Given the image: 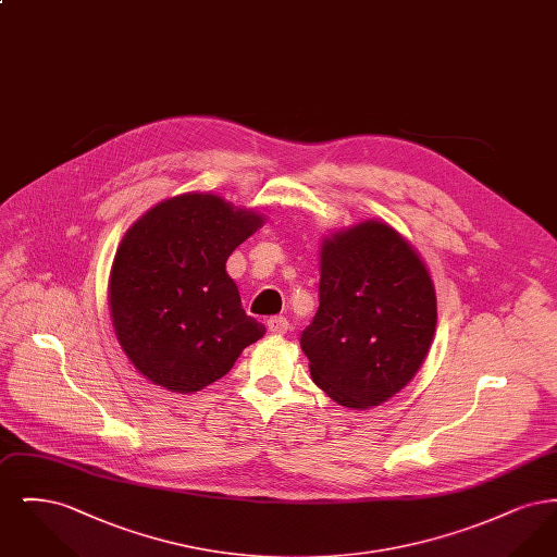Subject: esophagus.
<instances>
[{"instance_id":"34e87169","label":"esophagus","mask_w":557,"mask_h":557,"mask_svg":"<svg viewBox=\"0 0 557 557\" xmlns=\"http://www.w3.org/2000/svg\"><path fill=\"white\" fill-rule=\"evenodd\" d=\"M267 327H269V332H271L273 336H284V334L288 332L290 323H288V319L277 315V318H271L267 321Z\"/></svg>"}]
</instances>
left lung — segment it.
<instances>
[{"label":"left lung","instance_id":"left-lung-1","mask_svg":"<svg viewBox=\"0 0 557 557\" xmlns=\"http://www.w3.org/2000/svg\"><path fill=\"white\" fill-rule=\"evenodd\" d=\"M319 309L300 334L319 388L348 409L400 393L436 330V292L420 252L384 221L332 232L319 248Z\"/></svg>","mask_w":557,"mask_h":557}]
</instances>
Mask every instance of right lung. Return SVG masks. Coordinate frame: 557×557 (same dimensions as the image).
Instances as JSON below:
<instances>
[{
    "label": "right lung",
    "mask_w": 557,
    "mask_h": 557,
    "mask_svg": "<svg viewBox=\"0 0 557 557\" xmlns=\"http://www.w3.org/2000/svg\"><path fill=\"white\" fill-rule=\"evenodd\" d=\"M265 216L211 191L144 212L121 239L108 280L116 341L135 370L189 395L223 377L265 334L248 318L225 263Z\"/></svg>",
    "instance_id": "1"
}]
</instances>
